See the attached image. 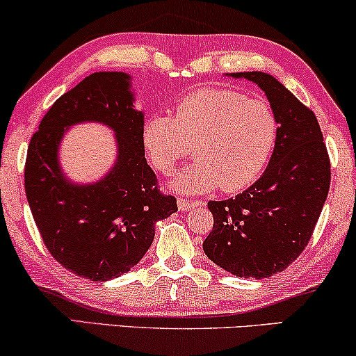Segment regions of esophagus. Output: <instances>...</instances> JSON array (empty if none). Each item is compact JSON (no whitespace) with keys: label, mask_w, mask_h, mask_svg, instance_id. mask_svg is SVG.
Masks as SVG:
<instances>
[{"label":"esophagus","mask_w":356,"mask_h":356,"mask_svg":"<svg viewBox=\"0 0 356 356\" xmlns=\"http://www.w3.org/2000/svg\"><path fill=\"white\" fill-rule=\"evenodd\" d=\"M196 206H200V201H191V200H178V207L181 211H189V209H193V207H196Z\"/></svg>","instance_id":"34e87169"}]
</instances>
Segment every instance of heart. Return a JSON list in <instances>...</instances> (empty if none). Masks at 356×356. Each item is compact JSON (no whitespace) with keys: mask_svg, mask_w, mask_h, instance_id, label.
Masks as SVG:
<instances>
[{"mask_svg":"<svg viewBox=\"0 0 356 356\" xmlns=\"http://www.w3.org/2000/svg\"><path fill=\"white\" fill-rule=\"evenodd\" d=\"M278 138L280 119L268 101L225 88L195 90L178 101L175 118L156 113L142 126V145L160 173H173L195 150L197 159L173 181L188 195L248 188L270 163Z\"/></svg>","mask_w":356,"mask_h":356,"instance_id":"1","label":"heart"}]
</instances>
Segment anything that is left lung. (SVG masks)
Listing matches in <instances>:
<instances>
[{
  "instance_id": "left-lung-1",
  "label": "left lung",
  "mask_w": 356,
  "mask_h": 356,
  "mask_svg": "<svg viewBox=\"0 0 356 356\" xmlns=\"http://www.w3.org/2000/svg\"><path fill=\"white\" fill-rule=\"evenodd\" d=\"M265 91L280 119L268 168L250 188L209 201L214 225L202 248L216 265L243 278L288 268L312 237L330 186V159L316 114L268 73H232Z\"/></svg>"
}]
</instances>
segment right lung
Listing matches in <instances>:
<instances>
[{"label": "right lung", "mask_w": 356, "mask_h": 356, "mask_svg": "<svg viewBox=\"0 0 356 356\" xmlns=\"http://www.w3.org/2000/svg\"><path fill=\"white\" fill-rule=\"evenodd\" d=\"M129 80L122 72L86 76L55 101L27 147L26 196L45 247L63 268L91 281L127 273L154 242L156 220L178 211L145 160L144 114L134 109ZM86 120L115 129L118 160L98 184L73 185L56 152L66 127Z\"/></svg>", "instance_id": "right-lung-1"}]
</instances>
